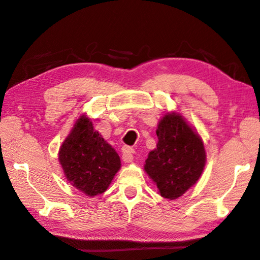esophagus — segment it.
Instances as JSON below:
<instances>
[{"instance_id":"1","label":"esophagus","mask_w":260,"mask_h":260,"mask_svg":"<svg viewBox=\"0 0 260 260\" xmlns=\"http://www.w3.org/2000/svg\"><path fill=\"white\" fill-rule=\"evenodd\" d=\"M133 153H135V151H133V148H131L129 146H123L122 147V151H121L122 160L124 162H131V161H133Z\"/></svg>"}]
</instances>
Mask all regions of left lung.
<instances>
[{
    "mask_svg": "<svg viewBox=\"0 0 260 260\" xmlns=\"http://www.w3.org/2000/svg\"><path fill=\"white\" fill-rule=\"evenodd\" d=\"M158 142L148 153L144 170L158 194L177 200L198 182L206 165L199 132L177 112L166 113L157 124Z\"/></svg>",
    "mask_w": 260,
    "mask_h": 260,
    "instance_id": "8db88e82",
    "label": "left lung"
}]
</instances>
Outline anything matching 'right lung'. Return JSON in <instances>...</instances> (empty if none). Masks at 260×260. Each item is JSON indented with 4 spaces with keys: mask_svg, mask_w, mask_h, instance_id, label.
Listing matches in <instances>:
<instances>
[{
    "mask_svg": "<svg viewBox=\"0 0 260 260\" xmlns=\"http://www.w3.org/2000/svg\"><path fill=\"white\" fill-rule=\"evenodd\" d=\"M58 160L70 185L89 198L104 193L121 167L120 157L91 118L82 114L61 143Z\"/></svg>",
    "mask_w": 260,
    "mask_h": 260,
    "instance_id": "right-lung-1",
    "label": "right lung"
}]
</instances>
